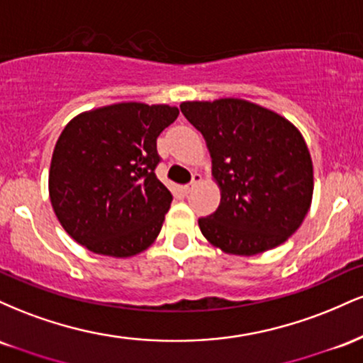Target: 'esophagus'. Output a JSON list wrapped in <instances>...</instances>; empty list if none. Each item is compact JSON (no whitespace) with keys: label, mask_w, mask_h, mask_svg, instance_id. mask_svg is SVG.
<instances>
[{"label":"esophagus","mask_w":363,"mask_h":363,"mask_svg":"<svg viewBox=\"0 0 363 363\" xmlns=\"http://www.w3.org/2000/svg\"><path fill=\"white\" fill-rule=\"evenodd\" d=\"M203 181V177H201V174H193V181L189 182V184L187 186H184V193H189L191 189H193V187H196L199 184V182Z\"/></svg>","instance_id":"obj_1"}]
</instances>
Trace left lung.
<instances>
[{
	"label": "left lung",
	"instance_id": "obj_1",
	"mask_svg": "<svg viewBox=\"0 0 363 363\" xmlns=\"http://www.w3.org/2000/svg\"><path fill=\"white\" fill-rule=\"evenodd\" d=\"M181 111L206 141L220 189L215 213L198 220L208 242L234 256H254L289 240L314 193L312 158L298 128L235 97L187 101Z\"/></svg>",
	"mask_w": 363,
	"mask_h": 363
}]
</instances>
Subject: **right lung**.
I'll return each mask as SVG.
<instances>
[{
    "label": "right lung",
    "mask_w": 363,
    "mask_h": 363,
    "mask_svg": "<svg viewBox=\"0 0 363 363\" xmlns=\"http://www.w3.org/2000/svg\"><path fill=\"white\" fill-rule=\"evenodd\" d=\"M177 116L167 104L118 102L66 124L52 152L49 199L74 242L112 257L155 242L172 203L153 172L157 138Z\"/></svg>",
    "instance_id": "1"
}]
</instances>
